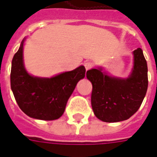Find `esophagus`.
Instances as JSON below:
<instances>
[{"mask_svg": "<svg viewBox=\"0 0 157 157\" xmlns=\"http://www.w3.org/2000/svg\"><path fill=\"white\" fill-rule=\"evenodd\" d=\"M84 66H85V68H86V71H88V70H90L91 67H92V66H93V64L91 63L90 61H86L84 63Z\"/></svg>", "mask_w": 157, "mask_h": 157, "instance_id": "esophagus-1", "label": "esophagus"}]
</instances>
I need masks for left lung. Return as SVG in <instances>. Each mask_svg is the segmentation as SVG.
Returning <instances> with one entry per match:
<instances>
[{"label":"left lung","mask_w":157,"mask_h":157,"mask_svg":"<svg viewBox=\"0 0 157 157\" xmlns=\"http://www.w3.org/2000/svg\"><path fill=\"white\" fill-rule=\"evenodd\" d=\"M132 54L133 68L127 78L111 76L101 67L86 71V77L92 84V110L102 121L127 120L143 101L148 86L147 61L140 48Z\"/></svg>","instance_id":"left-lung-1"}]
</instances>
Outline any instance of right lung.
Listing matches in <instances>:
<instances>
[{
  "mask_svg": "<svg viewBox=\"0 0 157 157\" xmlns=\"http://www.w3.org/2000/svg\"><path fill=\"white\" fill-rule=\"evenodd\" d=\"M22 40L11 62L10 87L21 110L38 120H56L63 115L67 101L77 82L85 77L86 68L80 66L51 78L29 74L24 66Z\"/></svg>",
  "mask_w": 157,
  "mask_h": 157,
  "instance_id": "1",
  "label": "right lung"
}]
</instances>
